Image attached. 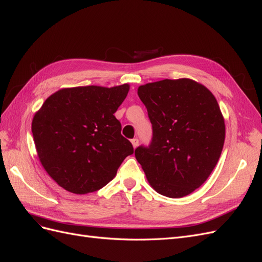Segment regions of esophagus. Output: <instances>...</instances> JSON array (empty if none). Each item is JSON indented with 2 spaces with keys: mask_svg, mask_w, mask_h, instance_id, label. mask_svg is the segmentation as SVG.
Wrapping results in <instances>:
<instances>
[{
  "mask_svg": "<svg viewBox=\"0 0 262 262\" xmlns=\"http://www.w3.org/2000/svg\"><path fill=\"white\" fill-rule=\"evenodd\" d=\"M138 144H139V140H138L137 138H134V139H132V145H133V147H134V148H136V147L138 146Z\"/></svg>",
  "mask_w": 262,
  "mask_h": 262,
  "instance_id": "esophagus-1",
  "label": "esophagus"
}]
</instances>
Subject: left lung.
I'll return each instance as SVG.
<instances>
[{"instance_id":"1","label":"left lung","mask_w":262,"mask_h":262,"mask_svg":"<svg viewBox=\"0 0 262 262\" xmlns=\"http://www.w3.org/2000/svg\"><path fill=\"white\" fill-rule=\"evenodd\" d=\"M139 99L152 124L149 147L135 157L151 188L178 199L203 184L217 163L225 122L213 93L191 79H164L140 85Z\"/></svg>"}]
</instances>
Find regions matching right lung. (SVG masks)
Masks as SVG:
<instances>
[{
    "label": "right lung",
    "mask_w": 262,
    "mask_h": 262,
    "mask_svg": "<svg viewBox=\"0 0 262 262\" xmlns=\"http://www.w3.org/2000/svg\"><path fill=\"white\" fill-rule=\"evenodd\" d=\"M129 84L64 88L36 112L32 133L37 155L58 185L74 194L105 186L134 152L114 113Z\"/></svg>",
    "instance_id": "obj_1"
}]
</instances>
